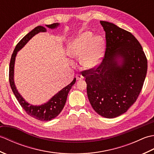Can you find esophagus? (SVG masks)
Listing matches in <instances>:
<instances>
[{
    "instance_id": "1",
    "label": "esophagus",
    "mask_w": 154,
    "mask_h": 154,
    "mask_svg": "<svg viewBox=\"0 0 154 154\" xmlns=\"http://www.w3.org/2000/svg\"><path fill=\"white\" fill-rule=\"evenodd\" d=\"M76 79H77V80H83L84 79V77L82 75L77 74L76 75Z\"/></svg>"
}]
</instances>
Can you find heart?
I'll return each instance as SVG.
<instances>
[{"mask_svg": "<svg viewBox=\"0 0 154 154\" xmlns=\"http://www.w3.org/2000/svg\"><path fill=\"white\" fill-rule=\"evenodd\" d=\"M104 42L99 35L93 38V34L86 32L71 42L67 54L71 57H81L80 63L86 69L96 67L103 57Z\"/></svg>", "mask_w": 154, "mask_h": 154, "instance_id": "b5f03b06", "label": "heart"}]
</instances>
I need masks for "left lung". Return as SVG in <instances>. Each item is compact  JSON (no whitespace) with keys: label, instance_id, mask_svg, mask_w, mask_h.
Here are the masks:
<instances>
[{"label":"left lung","instance_id":"obj_1","mask_svg":"<svg viewBox=\"0 0 154 154\" xmlns=\"http://www.w3.org/2000/svg\"><path fill=\"white\" fill-rule=\"evenodd\" d=\"M100 23L105 31L104 56L96 67L81 73L93 109L112 119L126 112L138 99L148 61L141 44L130 32L109 22Z\"/></svg>","mask_w":154,"mask_h":154}]
</instances>
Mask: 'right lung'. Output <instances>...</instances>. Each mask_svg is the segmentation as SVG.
<instances>
[{
	"instance_id": "right-lung-1",
	"label": "right lung",
	"mask_w": 154,
	"mask_h": 154,
	"mask_svg": "<svg viewBox=\"0 0 154 154\" xmlns=\"http://www.w3.org/2000/svg\"><path fill=\"white\" fill-rule=\"evenodd\" d=\"M59 25L58 23H54L50 25H46V26L50 28H55ZM46 28L39 26L35 27L31 32H29L22 40L20 41L17 45H16L15 49L12 54L11 61H10L9 65V82L11 85V89L12 90L13 93L18 100L19 104L23 108L26 113L29 116L34 118V119L39 120L40 121H49L55 119V117L58 116L62 109H63L65 104L66 103L67 97L68 93L71 90L72 86L75 84L76 81V78H74L73 81L67 86L64 87L63 89L60 91V92L54 95L51 99L48 101V103L44 104H42L40 106H33L32 104H28L26 102L25 100L23 99L22 96L16 90L14 82V61L16 55L17 54V52L21 50L24 46L30 40V39L37 34L39 32H46Z\"/></svg>"
}]
</instances>
